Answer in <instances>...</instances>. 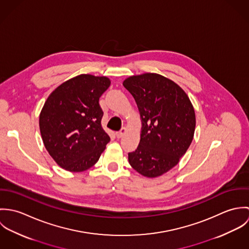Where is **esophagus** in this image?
Returning a JSON list of instances; mask_svg holds the SVG:
<instances>
[{
	"instance_id": "obj_1",
	"label": "esophagus",
	"mask_w": 249,
	"mask_h": 249,
	"mask_svg": "<svg viewBox=\"0 0 249 249\" xmlns=\"http://www.w3.org/2000/svg\"><path fill=\"white\" fill-rule=\"evenodd\" d=\"M125 133H126V128L125 127H122V129L120 131L116 132V136H117V138H122Z\"/></svg>"
}]
</instances>
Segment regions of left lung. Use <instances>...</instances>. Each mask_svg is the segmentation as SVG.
Listing matches in <instances>:
<instances>
[{"label": "left lung", "mask_w": 249, "mask_h": 249, "mask_svg": "<svg viewBox=\"0 0 249 249\" xmlns=\"http://www.w3.org/2000/svg\"><path fill=\"white\" fill-rule=\"evenodd\" d=\"M123 85L134 98L142 120L141 139L128 153L129 164L143 177H160L178 165L193 141L195 109L181 87L158 73L132 75Z\"/></svg>", "instance_id": "1"}]
</instances>
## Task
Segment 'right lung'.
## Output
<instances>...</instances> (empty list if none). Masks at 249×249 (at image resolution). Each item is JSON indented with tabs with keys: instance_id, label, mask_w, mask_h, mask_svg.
Wrapping results in <instances>:
<instances>
[{
	"instance_id": "obj_1",
	"label": "right lung",
	"mask_w": 249,
	"mask_h": 249,
	"mask_svg": "<svg viewBox=\"0 0 249 249\" xmlns=\"http://www.w3.org/2000/svg\"><path fill=\"white\" fill-rule=\"evenodd\" d=\"M110 86L107 76L79 74L63 82L47 99L39 117L46 149L69 172L93 167L110 137L102 127L101 96Z\"/></svg>"
}]
</instances>
